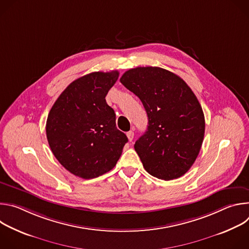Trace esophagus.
<instances>
[{"label":"esophagus","mask_w":249,"mask_h":249,"mask_svg":"<svg viewBox=\"0 0 249 249\" xmlns=\"http://www.w3.org/2000/svg\"><path fill=\"white\" fill-rule=\"evenodd\" d=\"M127 137H128V140L131 142L132 140H133V138H134V131H129V132H127Z\"/></svg>","instance_id":"esophagus-1"}]
</instances>
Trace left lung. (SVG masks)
Masks as SVG:
<instances>
[{
    "label": "left lung",
    "mask_w": 249,
    "mask_h": 249,
    "mask_svg": "<svg viewBox=\"0 0 249 249\" xmlns=\"http://www.w3.org/2000/svg\"><path fill=\"white\" fill-rule=\"evenodd\" d=\"M121 84L143 103L148 128L134 145L145 169L157 178L184 175L196 160L205 134L201 105L187 84L159 67L128 70Z\"/></svg>",
    "instance_id": "1"
}]
</instances>
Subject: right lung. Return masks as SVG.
Here are the masks:
<instances>
[{"label":"right lung","mask_w":249,"mask_h":249,"mask_svg":"<svg viewBox=\"0 0 249 249\" xmlns=\"http://www.w3.org/2000/svg\"><path fill=\"white\" fill-rule=\"evenodd\" d=\"M118 77V71H111L77 79L60 94L48 114L46 136L53 155L81 178H95L111 170L128 142L105 100Z\"/></svg>","instance_id":"right-lung-1"}]
</instances>
